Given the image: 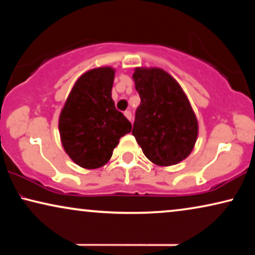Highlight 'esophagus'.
<instances>
[{
  "mask_svg": "<svg viewBox=\"0 0 255 255\" xmlns=\"http://www.w3.org/2000/svg\"><path fill=\"white\" fill-rule=\"evenodd\" d=\"M124 116L127 117L128 120L130 121V122L132 121V114H131V111H128V110H127V111H124Z\"/></svg>",
  "mask_w": 255,
  "mask_h": 255,
  "instance_id": "34e87169",
  "label": "esophagus"
}]
</instances>
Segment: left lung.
I'll list each match as a JSON object with an SVG mask.
<instances>
[{"label": "left lung", "mask_w": 255, "mask_h": 255, "mask_svg": "<svg viewBox=\"0 0 255 255\" xmlns=\"http://www.w3.org/2000/svg\"><path fill=\"white\" fill-rule=\"evenodd\" d=\"M132 79L140 96L132 134L153 163L176 165L193 151L198 133L186 94L160 68H135Z\"/></svg>", "instance_id": "8db88e82"}]
</instances>
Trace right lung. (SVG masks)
Returning <instances> with one entry per match:
<instances>
[{
  "mask_svg": "<svg viewBox=\"0 0 255 255\" xmlns=\"http://www.w3.org/2000/svg\"><path fill=\"white\" fill-rule=\"evenodd\" d=\"M115 71L111 67L87 72L75 82L59 118L65 151L87 169L106 165L120 138L131 132L128 118L111 99Z\"/></svg>",
  "mask_w": 255,
  "mask_h": 255,
  "instance_id": "1",
  "label": "right lung"
}]
</instances>
